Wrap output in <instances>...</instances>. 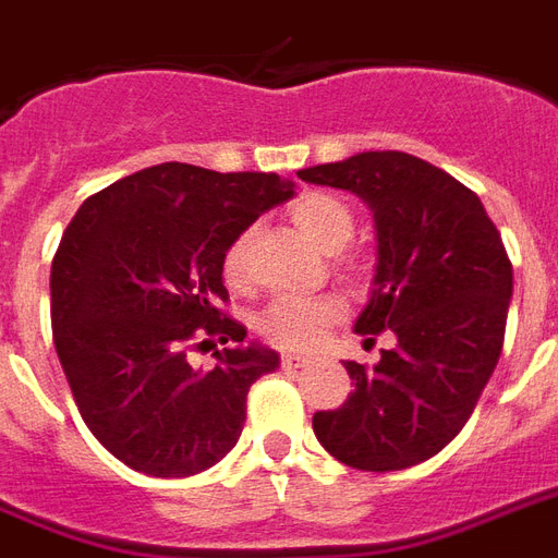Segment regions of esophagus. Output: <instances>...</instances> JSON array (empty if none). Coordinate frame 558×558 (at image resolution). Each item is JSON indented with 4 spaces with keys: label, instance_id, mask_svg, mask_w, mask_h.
Returning <instances> with one entry per match:
<instances>
[{
    "label": "esophagus",
    "instance_id": "obj_1",
    "mask_svg": "<svg viewBox=\"0 0 558 558\" xmlns=\"http://www.w3.org/2000/svg\"><path fill=\"white\" fill-rule=\"evenodd\" d=\"M305 364H308V361L300 355H291V352H284L282 355V366H288V369H296V366H305Z\"/></svg>",
    "mask_w": 558,
    "mask_h": 558
}]
</instances>
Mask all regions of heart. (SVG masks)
Returning a JSON list of instances; mask_svg holds the SVG:
<instances>
[{
	"label": "heart",
	"mask_w": 558,
	"mask_h": 558,
	"mask_svg": "<svg viewBox=\"0 0 558 558\" xmlns=\"http://www.w3.org/2000/svg\"><path fill=\"white\" fill-rule=\"evenodd\" d=\"M293 227L323 253H338L355 235V218L347 203L323 192L302 194L291 206ZM247 250L250 232H241L223 253V276L230 284L247 282ZM343 314V302L335 296H279L262 311L258 331L274 347L282 349H311L317 347L319 335Z\"/></svg>",
	"instance_id": "1"
}]
</instances>
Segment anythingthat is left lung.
Instances as JSON below:
<instances>
[{"mask_svg": "<svg viewBox=\"0 0 558 558\" xmlns=\"http://www.w3.org/2000/svg\"><path fill=\"white\" fill-rule=\"evenodd\" d=\"M300 180L357 194L375 220V279L357 335H396L335 410L314 413L328 454L361 472L425 463L472 416L498 366L512 265L481 197L442 168L401 150H366L302 168Z\"/></svg>", "mask_w": 558, "mask_h": 558, "instance_id": "obj_1", "label": "left lung"}]
</instances>
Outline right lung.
I'll use <instances>...</instances> for the list:
<instances>
[{"mask_svg":"<svg viewBox=\"0 0 558 558\" xmlns=\"http://www.w3.org/2000/svg\"><path fill=\"white\" fill-rule=\"evenodd\" d=\"M291 197L279 174L162 162L86 197L63 232L54 349L86 427L133 472L192 477L239 442L250 387L279 355L244 347L247 328L218 308L223 253ZM197 339L231 343L209 374L187 364Z\"/></svg>","mask_w":558,"mask_h":558,"instance_id":"add662e5","label":"right lung"}]
</instances>
